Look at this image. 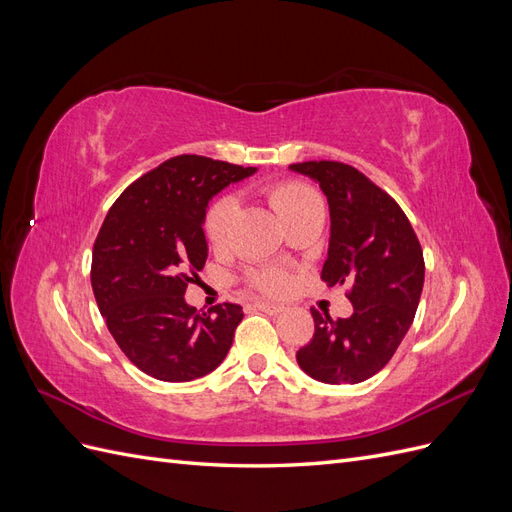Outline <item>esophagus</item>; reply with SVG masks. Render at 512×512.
<instances>
[{
  "label": "esophagus",
  "instance_id": "esophagus-1",
  "mask_svg": "<svg viewBox=\"0 0 512 512\" xmlns=\"http://www.w3.org/2000/svg\"><path fill=\"white\" fill-rule=\"evenodd\" d=\"M254 307L260 309V312H267V314H280L284 312V305L280 303H269V301H254Z\"/></svg>",
  "mask_w": 512,
  "mask_h": 512
}]
</instances>
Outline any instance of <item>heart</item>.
Listing matches in <instances>:
<instances>
[{"label":"heart","mask_w":512,"mask_h":512,"mask_svg":"<svg viewBox=\"0 0 512 512\" xmlns=\"http://www.w3.org/2000/svg\"><path fill=\"white\" fill-rule=\"evenodd\" d=\"M265 194L275 213L286 222V226H292L294 222L305 218L309 213L324 209L322 196L318 194V190L305 181H297V179L275 181L267 185ZM235 215H237V200L228 194L215 198L207 207L203 230L209 245L215 247V250H222V247L228 245ZM245 282L260 292L284 294L292 286V275L282 267H256L245 273Z\"/></svg>","instance_id":"heart-1"}]
</instances>
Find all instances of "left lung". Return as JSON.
I'll use <instances>...</instances> for the list:
<instances>
[{
  "mask_svg": "<svg viewBox=\"0 0 512 512\" xmlns=\"http://www.w3.org/2000/svg\"><path fill=\"white\" fill-rule=\"evenodd\" d=\"M329 200L331 239L322 280L348 284L354 312L331 320L312 309L314 337L299 348L307 376L327 384L363 382L391 361L414 320L425 282L421 243L395 198L350 164H290Z\"/></svg>",
  "mask_w": 512,
  "mask_h": 512,
  "instance_id": "1",
  "label": "left lung"
}]
</instances>
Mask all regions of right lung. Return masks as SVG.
Masks as SVG:
<instances>
[{"mask_svg": "<svg viewBox=\"0 0 512 512\" xmlns=\"http://www.w3.org/2000/svg\"><path fill=\"white\" fill-rule=\"evenodd\" d=\"M254 173L252 166L175 156L128 185L108 209L91 256V288L117 346L147 376L190 382L228 354L241 305L200 314L183 294L207 260L209 200Z\"/></svg>", "mask_w": 512, "mask_h": 512, "instance_id": "obj_1", "label": "right lung"}]
</instances>
